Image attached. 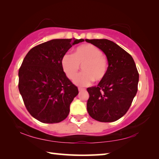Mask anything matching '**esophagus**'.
<instances>
[{"label": "esophagus", "instance_id": "esophagus-1", "mask_svg": "<svg viewBox=\"0 0 159 159\" xmlns=\"http://www.w3.org/2000/svg\"><path fill=\"white\" fill-rule=\"evenodd\" d=\"M85 90L84 88H79V91H81V90Z\"/></svg>", "mask_w": 159, "mask_h": 159}]
</instances>
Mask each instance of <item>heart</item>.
<instances>
[{
	"mask_svg": "<svg viewBox=\"0 0 159 159\" xmlns=\"http://www.w3.org/2000/svg\"><path fill=\"white\" fill-rule=\"evenodd\" d=\"M61 67L69 79H74L81 66L83 73L74 80L78 85H90L93 80L99 83L105 79L108 72V60L95 45L84 44L75 49L73 55L65 54L61 58Z\"/></svg>",
	"mask_w": 159,
	"mask_h": 159,
	"instance_id": "obj_1",
	"label": "heart"
}]
</instances>
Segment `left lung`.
<instances>
[{
	"instance_id": "1",
	"label": "left lung",
	"mask_w": 159,
	"mask_h": 159,
	"mask_svg": "<svg viewBox=\"0 0 159 159\" xmlns=\"http://www.w3.org/2000/svg\"><path fill=\"white\" fill-rule=\"evenodd\" d=\"M105 54L107 76L98 86L88 88L87 110L93 119L114 122L124 116L138 92L139 74L132 56L107 39H85Z\"/></svg>"
}]
</instances>
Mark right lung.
<instances>
[{"label": "right lung", "mask_w": 159, "mask_h": 159, "mask_svg": "<svg viewBox=\"0 0 159 159\" xmlns=\"http://www.w3.org/2000/svg\"><path fill=\"white\" fill-rule=\"evenodd\" d=\"M84 39H53L29 51L19 69L18 88L27 111L44 123L68 116L79 90L66 76L61 58L72 45Z\"/></svg>", "instance_id": "right-lung-1"}]
</instances>
